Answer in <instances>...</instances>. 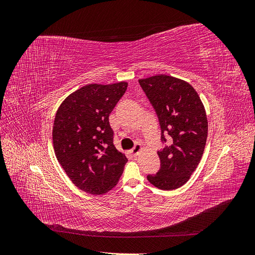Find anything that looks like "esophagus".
I'll list each match as a JSON object with an SVG mask.
<instances>
[{
    "instance_id": "esophagus-1",
    "label": "esophagus",
    "mask_w": 255,
    "mask_h": 255,
    "mask_svg": "<svg viewBox=\"0 0 255 255\" xmlns=\"http://www.w3.org/2000/svg\"><path fill=\"white\" fill-rule=\"evenodd\" d=\"M141 150H142V145H141L140 143H136L134 148H133L132 150H130V153H132V155L135 156V155H137V154L139 153Z\"/></svg>"
}]
</instances>
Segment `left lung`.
Here are the masks:
<instances>
[{"instance_id":"left-lung-1","label":"left lung","mask_w":255,"mask_h":255,"mask_svg":"<svg viewBox=\"0 0 255 255\" xmlns=\"http://www.w3.org/2000/svg\"><path fill=\"white\" fill-rule=\"evenodd\" d=\"M158 117L160 140L170 144L157 151L160 168L148 181L163 190L186 183L203 155L207 138L204 106L190 84L170 75H154L138 81Z\"/></svg>"}]
</instances>
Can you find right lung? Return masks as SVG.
I'll use <instances>...</instances> for the list:
<instances>
[{
	"label": "right lung",
	"mask_w": 255,
	"mask_h": 255,
	"mask_svg": "<svg viewBox=\"0 0 255 255\" xmlns=\"http://www.w3.org/2000/svg\"><path fill=\"white\" fill-rule=\"evenodd\" d=\"M127 88V82L86 85L65 99L54 120L57 160L75 186L91 195L114 188L128 161L115 148L109 121Z\"/></svg>",
	"instance_id": "right-lung-1"
}]
</instances>
